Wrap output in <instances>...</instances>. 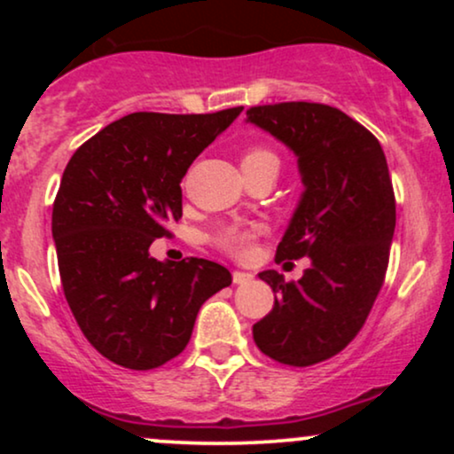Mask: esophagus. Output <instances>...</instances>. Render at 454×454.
Here are the masks:
<instances>
[{"label": "esophagus", "mask_w": 454, "mask_h": 454, "mask_svg": "<svg viewBox=\"0 0 454 454\" xmlns=\"http://www.w3.org/2000/svg\"><path fill=\"white\" fill-rule=\"evenodd\" d=\"M254 279L252 273H245V270H234L232 273V281L237 286H243V284H249V281Z\"/></svg>", "instance_id": "esophagus-1"}]
</instances>
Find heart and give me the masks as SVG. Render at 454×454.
Segmentation results:
<instances>
[{"instance_id": "obj_1", "label": "heart", "mask_w": 454, "mask_h": 454, "mask_svg": "<svg viewBox=\"0 0 454 454\" xmlns=\"http://www.w3.org/2000/svg\"><path fill=\"white\" fill-rule=\"evenodd\" d=\"M254 164H278L279 160L273 151L254 147L245 151L241 158V166H254ZM254 239H256V231L254 228H241V226H226L222 231L215 232L213 237V243H215L217 249H222L228 256L245 260L249 258L254 249Z\"/></svg>"}]
</instances>
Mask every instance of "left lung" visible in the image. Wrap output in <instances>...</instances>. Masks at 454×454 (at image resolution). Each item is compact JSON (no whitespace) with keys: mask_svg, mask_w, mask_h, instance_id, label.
<instances>
[{"mask_svg":"<svg viewBox=\"0 0 454 454\" xmlns=\"http://www.w3.org/2000/svg\"><path fill=\"white\" fill-rule=\"evenodd\" d=\"M247 121L299 155L305 184L275 260L311 258L299 281L260 273L278 296L254 341L273 361L309 367L358 335L382 290L397 220L393 181L380 140L340 108L262 104L247 108Z\"/></svg>","mask_w":454,"mask_h":454,"instance_id":"1","label":"left lung"}]
</instances>
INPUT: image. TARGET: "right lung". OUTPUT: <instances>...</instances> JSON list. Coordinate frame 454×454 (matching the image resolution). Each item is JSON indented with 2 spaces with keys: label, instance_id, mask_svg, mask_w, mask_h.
Returning <instances> with one entry per match:
<instances>
[{
  "label": "right lung",
  "instance_id": "1",
  "mask_svg": "<svg viewBox=\"0 0 454 454\" xmlns=\"http://www.w3.org/2000/svg\"><path fill=\"white\" fill-rule=\"evenodd\" d=\"M243 106L207 114L132 113L74 151L53 202L61 286L87 341L134 372L185 350L202 303L232 284L205 258L160 262L155 239L181 220V179Z\"/></svg>",
  "mask_w": 454,
  "mask_h": 454
}]
</instances>
